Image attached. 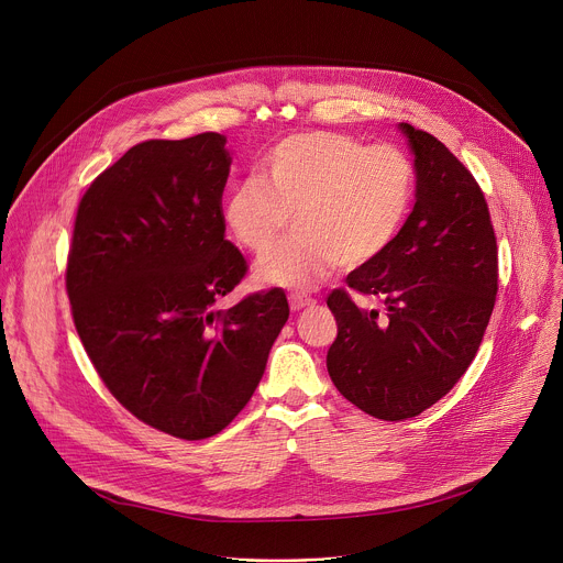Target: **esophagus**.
Listing matches in <instances>:
<instances>
[{
    "mask_svg": "<svg viewBox=\"0 0 563 563\" xmlns=\"http://www.w3.org/2000/svg\"><path fill=\"white\" fill-rule=\"evenodd\" d=\"M316 305L313 298H307V296H300V294H294L289 296V307L291 311H302V309H311Z\"/></svg>",
    "mask_w": 563,
    "mask_h": 563,
    "instance_id": "esophagus-1",
    "label": "esophagus"
}]
</instances>
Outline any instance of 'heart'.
<instances>
[{"mask_svg":"<svg viewBox=\"0 0 563 563\" xmlns=\"http://www.w3.org/2000/svg\"><path fill=\"white\" fill-rule=\"evenodd\" d=\"M415 191V165L398 146L307 131L274 144L256 174L227 191L222 222L240 247L263 256L296 216L298 238L258 263L256 280L307 291L343 263L361 267L383 256L410 216Z\"/></svg>","mask_w":563,"mask_h":563,"instance_id":"obj_1","label":"heart"}]
</instances>
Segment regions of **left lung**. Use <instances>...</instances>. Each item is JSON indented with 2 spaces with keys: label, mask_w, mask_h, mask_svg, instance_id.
Masks as SVG:
<instances>
[{
  "label": "left lung",
  "mask_w": 563,
  "mask_h": 563,
  "mask_svg": "<svg viewBox=\"0 0 563 563\" xmlns=\"http://www.w3.org/2000/svg\"><path fill=\"white\" fill-rule=\"evenodd\" d=\"M415 155V209L391 247L347 276L385 305L328 296L339 336L328 352L336 389L383 421L421 415L465 374L497 298V238L472 174L434 135L400 122Z\"/></svg>",
  "instance_id": "1"
}]
</instances>
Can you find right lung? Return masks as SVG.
<instances>
[{"mask_svg": "<svg viewBox=\"0 0 563 563\" xmlns=\"http://www.w3.org/2000/svg\"><path fill=\"white\" fill-rule=\"evenodd\" d=\"M224 144L200 133L131 146L79 202L66 267L75 328L104 385L187 441L247 406L289 318L278 289L216 309L247 272L224 240Z\"/></svg>", "mask_w": 563, "mask_h": 563, "instance_id": "obj_1", "label": "right lung"}]
</instances>
